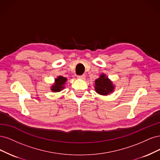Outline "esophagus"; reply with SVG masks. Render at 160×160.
Masks as SVG:
<instances>
[{
	"instance_id": "obj_1",
	"label": "esophagus",
	"mask_w": 160,
	"mask_h": 160,
	"mask_svg": "<svg viewBox=\"0 0 160 160\" xmlns=\"http://www.w3.org/2000/svg\"><path fill=\"white\" fill-rule=\"evenodd\" d=\"M77 78H78V79H81V80H85L86 76L84 74H82V75H80V76H77Z\"/></svg>"
}]
</instances>
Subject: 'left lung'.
Wrapping results in <instances>:
<instances>
[{
  "label": "left lung",
  "instance_id": "obj_1",
  "mask_svg": "<svg viewBox=\"0 0 160 160\" xmlns=\"http://www.w3.org/2000/svg\"><path fill=\"white\" fill-rule=\"evenodd\" d=\"M94 88L98 94L107 96L114 92L115 86L105 74L102 73L100 75L99 78L94 81Z\"/></svg>",
  "mask_w": 160,
  "mask_h": 160
}]
</instances>
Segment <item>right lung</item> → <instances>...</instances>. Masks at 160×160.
<instances>
[{
    "label": "right lung",
    "mask_w": 160,
    "mask_h": 160,
    "mask_svg": "<svg viewBox=\"0 0 160 160\" xmlns=\"http://www.w3.org/2000/svg\"><path fill=\"white\" fill-rule=\"evenodd\" d=\"M68 80L65 77L62 76H57V78L54 79V83L50 86V90L52 92H59L65 88V84Z\"/></svg>",
    "instance_id": "obj_1"
}]
</instances>
